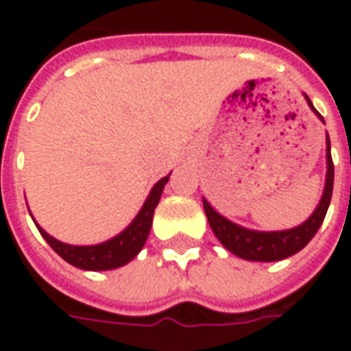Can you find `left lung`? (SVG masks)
Instances as JSON below:
<instances>
[{"label":"left lung","mask_w":351,"mask_h":351,"mask_svg":"<svg viewBox=\"0 0 351 351\" xmlns=\"http://www.w3.org/2000/svg\"><path fill=\"white\" fill-rule=\"evenodd\" d=\"M304 99L308 103L310 110L324 122V118L314 108L306 93H304ZM325 163H327V173H325V186L319 203H317L314 213L310 214L306 220L291 229L258 231V229L244 228V226H239V223L231 221L226 216H221L218 210H214L210 203L203 197L206 220L210 223V229H213L214 235L218 237L221 246L231 254H235L237 258L246 259V261H263V263L280 261V259H286L297 254V252H301L312 241V237L316 235L319 226L324 223L325 214H327V208H329V203H331L335 167H332L331 160L329 135H325Z\"/></svg>","instance_id":"8db88e82"}]
</instances>
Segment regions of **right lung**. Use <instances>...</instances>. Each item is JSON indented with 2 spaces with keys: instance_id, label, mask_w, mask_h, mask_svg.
Listing matches in <instances>:
<instances>
[{
  "instance_id": "obj_1",
  "label": "right lung",
  "mask_w": 351,
  "mask_h": 351,
  "mask_svg": "<svg viewBox=\"0 0 351 351\" xmlns=\"http://www.w3.org/2000/svg\"><path fill=\"white\" fill-rule=\"evenodd\" d=\"M169 176H171V173L154 184L148 197L145 199V203L141 206V210L131 220L128 228L122 229L118 235L110 237L108 241H103L99 244L79 246V244L62 243V241H58L56 237L49 235L35 221L34 216L32 218H34L35 226L39 229L43 239L50 244V248L69 265L77 267V269H82V271H112V269H118V267H123V265L130 263L131 259L137 258L138 252L143 250L146 239L150 235L154 210H156V206L160 203L163 188L169 182Z\"/></svg>"
}]
</instances>
